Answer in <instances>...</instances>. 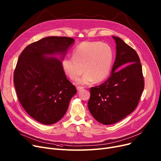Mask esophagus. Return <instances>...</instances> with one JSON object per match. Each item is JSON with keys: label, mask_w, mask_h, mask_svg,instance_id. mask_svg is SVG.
Segmentation results:
<instances>
[{"label": "esophagus", "mask_w": 161, "mask_h": 161, "mask_svg": "<svg viewBox=\"0 0 161 161\" xmlns=\"http://www.w3.org/2000/svg\"><path fill=\"white\" fill-rule=\"evenodd\" d=\"M83 89H84L83 87H81V86H78V87H77V90H78V91H81V90H83Z\"/></svg>", "instance_id": "34e87169"}]
</instances>
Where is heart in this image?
Listing matches in <instances>:
<instances>
[{
	"mask_svg": "<svg viewBox=\"0 0 161 161\" xmlns=\"http://www.w3.org/2000/svg\"><path fill=\"white\" fill-rule=\"evenodd\" d=\"M112 61V50L107 44L83 42L74 48L72 57H65L61 64L64 73L73 81L86 72L78 83L87 85L95 80L96 82L104 80L110 72Z\"/></svg>",
	"mask_w": 161,
	"mask_h": 161,
	"instance_id": "obj_1",
	"label": "heart"
}]
</instances>
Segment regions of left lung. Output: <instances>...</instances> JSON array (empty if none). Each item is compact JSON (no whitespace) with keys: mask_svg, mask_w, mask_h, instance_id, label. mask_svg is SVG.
<instances>
[{"mask_svg":"<svg viewBox=\"0 0 161 161\" xmlns=\"http://www.w3.org/2000/svg\"><path fill=\"white\" fill-rule=\"evenodd\" d=\"M116 57L112 74L104 83L90 89L88 108L99 123L112 125L137 107L144 89V80L136 52L117 36Z\"/></svg>","mask_w":161,"mask_h":161,"instance_id":"left-lung-1","label":"left lung"}]
</instances>
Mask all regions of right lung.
<instances>
[{"mask_svg":"<svg viewBox=\"0 0 161 161\" xmlns=\"http://www.w3.org/2000/svg\"><path fill=\"white\" fill-rule=\"evenodd\" d=\"M74 42L66 36L44 38L27 46L18 58L14 74L17 95L25 110L40 123L60 120L77 92L61 64ZM55 54H61V58L48 57Z\"/></svg>","mask_w":161,"mask_h":161,"instance_id":"1","label":"right lung"}]
</instances>
